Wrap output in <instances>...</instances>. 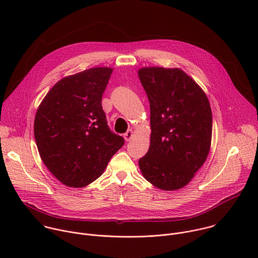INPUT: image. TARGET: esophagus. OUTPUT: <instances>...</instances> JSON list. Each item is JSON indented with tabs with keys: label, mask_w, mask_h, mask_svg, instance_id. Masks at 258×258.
Masks as SVG:
<instances>
[{
	"label": "esophagus",
	"mask_w": 258,
	"mask_h": 258,
	"mask_svg": "<svg viewBox=\"0 0 258 258\" xmlns=\"http://www.w3.org/2000/svg\"><path fill=\"white\" fill-rule=\"evenodd\" d=\"M133 136H134V132H133L132 130L127 131V132H126V133L123 135V137H124V140H125L126 142L131 141V140H132V138H133Z\"/></svg>",
	"instance_id": "obj_1"
}]
</instances>
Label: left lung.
<instances>
[{
	"label": "left lung",
	"instance_id": "left-lung-1",
	"mask_svg": "<svg viewBox=\"0 0 258 258\" xmlns=\"http://www.w3.org/2000/svg\"><path fill=\"white\" fill-rule=\"evenodd\" d=\"M150 102V147L139 160L144 177L163 191L181 189L205 162L211 145L212 113L198 84L179 68L138 71Z\"/></svg>",
	"mask_w": 258,
	"mask_h": 258
}]
</instances>
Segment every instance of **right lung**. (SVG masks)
I'll return each mask as SVG.
<instances>
[{
  "mask_svg": "<svg viewBox=\"0 0 258 258\" xmlns=\"http://www.w3.org/2000/svg\"><path fill=\"white\" fill-rule=\"evenodd\" d=\"M112 71L94 67L63 78L36 111L33 133L40 156L67 187H86L97 179L124 144L108 127L102 108Z\"/></svg>",
  "mask_w": 258,
  "mask_h": 258,
  "instance_id": "right-lung-1",
  "label": "right lung"
}]
</instances>
